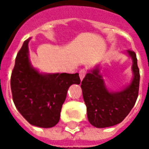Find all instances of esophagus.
<instances>
[{
	"instance_id": "1",
	"label": "esophagus",
	"mask_w": 149,
	"mask_h": 149,
	"mask_svg": "<svg viewBox=\"0 0 149 149\" xmlns=\"http://www.w3.org/2000/svg\"><path fill=\"white\" fill-rule=\"evenodd\" d=\"M85 74H86V71H85L84 69H81V71L79 72V76H80V79H81V81L84 78Z\"/></svg>"
}]
</instances>
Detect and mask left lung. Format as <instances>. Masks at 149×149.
I'll return each mask as SVG.
<instances>
[{"mask_svg":"<svg viewBox=\"0 0 149 149\" xmlns=\"http://www.w3.org/2000/svg\"><path fill=\"white\" fill-rule=\"evenodd\" d=\"M125 53L132 61V79L121 90L114 92L107 88L99 65L88 70L81 82L88 120L96 128H107L120 123L136 101L140 84L136 55L130 50Z\"/></svg>","mask_w":149,"mask_h":149,"instance_id":"8db88e82","label":"left lung"}]
</instances>
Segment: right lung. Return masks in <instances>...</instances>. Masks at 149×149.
I'll use <instances>...</instances> for the list:
<instances>
[{"mask_svg":"<svg viewBox=\"0 0 149 149\" xmlns=\"http://www.w3.org/2000/svg\"><path fill=\"white\" fill-rule=\"evenodd\" d=\"M27 39L18 52L11 76L16 108L29 124L52 128L59 122L68 88L79 84L78 73H43L32 65Z\"/></svg>","mask_w":149,"mask_h":149,"instance_id":"add662e5","label":"right lung"}]
</instances>
